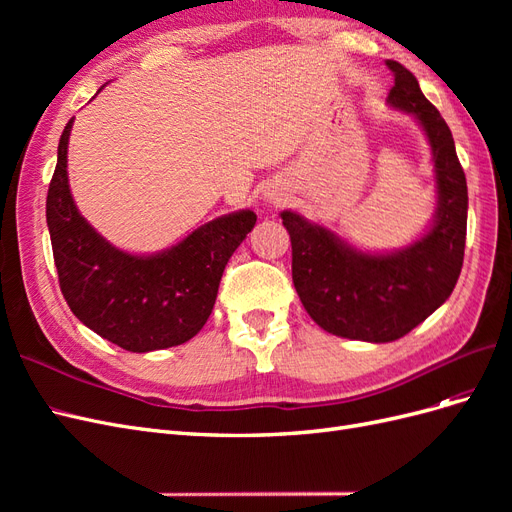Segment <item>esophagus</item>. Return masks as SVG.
<instances>
[{"label": "esophagus", "mask_w": 512, "mask_h": 512, "mask_svg": "<svg viewBox=\"0 0 512 512\" xmlns=\"http://www.w3.org/2000/svg\"><path fill=\"white\" fill-rule=\"evenodd\" d=\"M267 198H269V200H271V203H277V200H280V198H277V194H269V196H267Z\"/></svg>", "instance_id": "34e87169"}]
</instances>
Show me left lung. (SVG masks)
Instances as JSON below:
<instances>
[{
	"label": "left lung",
	"mask_w": 512,
	"mask_h": 512,
	"mask_svg": "<svg viewBox=\"0 0 512 512\" xmlns=\"http://www.w3.org/2000/svg\"><path fill=\"white\" fill-rule=\"evenodd\" d=\"M395 74L389 106L412 115L423 128L436 173L438 207L425 235L393 252H361L335 232L282 211L292 243V282L307 314L327 333L386 344L451 297L463 265L468 226V185L453 134L414 74L386 61Z\"/></svg>",
	"instance_id": "left-lung-1"
}]
</instances>
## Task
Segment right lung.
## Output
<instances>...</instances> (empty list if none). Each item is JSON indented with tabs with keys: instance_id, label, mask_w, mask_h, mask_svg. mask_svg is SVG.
<instances>
[{
	"instance_id": "add662e5",
	"label": "right lung",
	"mask_w": 512,
	"mask_h": 512,
	"mask_svg": "<svg viewBox=\"0 0 512 512\" xmlns=\"http://www.w3.org/2000/svg\"><path fill=\"white\" fill-rule=\"evenodd\" d=\"M72 121L61 132L46 196V224L64 299L85 327L123 350L185 344L211 316L226 262L254 228L256 213L241 209L222 215L156 254L123 252L76 209L68 183Z\"/></svg>"
}]
</instances>
